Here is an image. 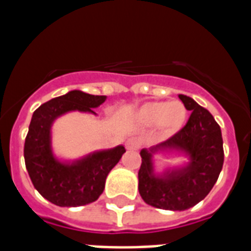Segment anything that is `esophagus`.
Returning <instances> with one entry per match:
<instances>
[{
    "label": "esophagus",
    "instance_id": "esophagus-1",
    "mask_svg": "<svg viewBox=\"0 0 251 251\" xmlns=\"http://www.w3.org/2000/svg\"><path fill=\"white\" fill-rule=\"evenodd\" d=\"M125 147H126V150H129V151H134V150H138V147H139V143H138L137 139L131 138V139H127V141H126Z\"/></svg>",
    "mask_w": 251,
    "mask_h": 251
}]
</instances>
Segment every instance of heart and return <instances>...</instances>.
I'll return each instance as SVG.
<instances>
[{
    "label": "heart",
    "mask_w": 251,
    "mask_h": 251,
    "mask_svg": "<svg viewBox=\"0 0 251 251\" xmlns=\"http://www.w3.org/2000/svg\"><path fill=\"white\" fill-rule=\"evenodd\" d=\"M187 110L183 102L173 101H151L146 102L138 110V120L149 126L159 125L167 134L176 133L186 121Z\"/></svg>",
    "instance_id": "heart-1"
}]
</instances>
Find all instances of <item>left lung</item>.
<instances>
[{
	"instance_id": "1",
	"label": "left lung",
	"mask_w": 251,
	"mask_h": 251,
	"mask_svg": "<svg viewBox=\"0 0 251 251\" xmlns=\"http://www.w3.org/2000/svg\"><path fill=\"white\" fill-rule=\"evenodd\" d=\"M190 118L171 139L142 149L138 190L147 204L161 210L185 211L206 198L218 181L224 163L222 130L212 114L194 99L178 95ZM185 158L179 165L157 161Z\"/></svg>"
}]
</instances>
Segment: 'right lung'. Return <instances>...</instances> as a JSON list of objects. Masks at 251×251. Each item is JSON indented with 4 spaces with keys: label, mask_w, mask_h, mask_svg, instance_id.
<instances>
[{
    "label": "right lung",
    "mask_w": 251,
    "mask_h": 251,
    "mask_svg": "<svg viewBox=\"0 0 251 251\" xmlns=\"http://www.w3.org/2000/svg\"><path fill=\"white\" fill-rule=\"evenodd\" d=\"M106 96L80 90L49 100L32 114L25 142V161L33 186L47 201L60 207H79L95 202L105 187L106 176L126 152L122 145L96 150L75 159L57 156L53 125L73 112L92 114Z\"/></svg>",
    "instance_id": "1"
}]
</instances>
